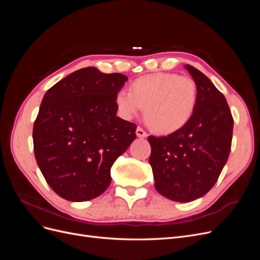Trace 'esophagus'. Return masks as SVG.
<instances>
[{
	"mask_svg": "<svg viewBox=\"0 0 260 260\" xmlns=\"http://www.w3.org/2000/svg\"><path fill=\"white\" fill-rule=\"evenodd\" d=\"M136 133H137V137H138V138H146V137H147V133H146L142 128H141V127H138V128H137Z\"/></svg>",
	"mask_w": 260,
	"mask_h": 260,
	"instance_id": "esophagus-1",
	"label": "esophagus"
}]
</instances>
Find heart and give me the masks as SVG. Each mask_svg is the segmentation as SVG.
Returning <instances> with one entry per match:
<instances>
[{"label": "heart", "mask_w": 260, "mask_h": 260, "mask_svg": "<svg viewBox=\"0 0 260 260\" xmlns=\"http://www.w3.org/2000/svg\"><path fill=\"white\" fill-rule=\"evenodd\" d=\"M116 103L125 118L145 108V120L154 131L172 133L191 119L198 103V86L191 77L157 73L138 78L131 92L120 91Z\"/></svg>", "instance_id": "1"}]
</instances>
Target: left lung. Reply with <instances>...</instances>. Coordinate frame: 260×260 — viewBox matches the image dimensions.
Here are the masks:
<instances>
[{
  "label": "left lung",
  "mask_w": 260,
  "mask_h": 260,
  "mask_svg": "<svg viewBox=\"0 0 260 260\" xmlns=\"http://www.w3.org/2000/svg\"><path fill=\"white\" fill-rule=\"evenodd\" d=\"M198 86L191 119L165 137H148L155 188L175 202H192L215 185L230 154L233 117L223 94L191 65L184 66Z\"/></svg>",
  "instance_id": "left-lung-1"
}]
</instances>
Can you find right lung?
I'll return each instance as SVG.
<instances>
[{"label": "right lung", "instance_id": "add662e5", "mask_svg": "<svg viewBox=\"0 0 260 260\" xmlns=\"http://www.w3.org/2000/svg\"><path fill=\"white\" fill-rule=\"evenodd\" d=\"M127 80L86 67L43 96L34 124V151L46 182L60 198L90 201L111 183L113 164L137 137V124L116 116V96Z\"/></svg>", "mask_w": 260, "mask_h": 260}]
</instances>
